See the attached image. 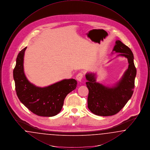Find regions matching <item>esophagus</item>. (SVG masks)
<instances>
[{
    "label": "esophagus",
    "mask_w": 150,
    "mask_h": 150,
    "mask_svg": "<svg viewBox=\"0 0 150 150\" xmlns=\"http://www.w3.org/2000/svg\"><path fill=\"white\" fill-rule=\"evenodd\" d=\"M83 78V74L81 73V72L79 73L77 75V76H76V79H77V80H78V81H79V82H81V81H82Z\"/></svg>",
    "instance_id": "obj_1"
}]
</instances>
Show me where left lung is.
Wrapping results in <instances>:
<instances>
[{
	"instance_id": "1",
	"label": "left lung",
	"mask_w": 150,
	"mask_h": 150,
	"mask_svg": "<svg viewBox=\"0 0 150 150\" xmlns=\"http://www.w3.org/2000/svg\"><path fill=\"white\" fill-rule=\"evenodd\" d=\"M118 53L117 57L127 58L128 69L121 79L112 86H105L97 80V74H86V86L89 90L88 107L94 114L102 116H112L119 112L132 97L137 70L134 64V56L130 49L117 40L111 53Z\"/></svg>"
}]
</instances>
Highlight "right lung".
I'll use <instances>...</instances> for the list:
<instances>
[{
	"instance_id": "1",
	"label": "right lung",
	"mask_w": 150,
	"mask_h": 150,
	"mask_svg": "<svg viewBox=\"0 0 150 150\" xmlns=\"http://www.w3.org/2000/svg\"><path fill=\"white\" fill-rule=\"evenodd\" d=\"M18 53L13 70L16 91L22 103L34 114L40 116L57 115L64 105L66 96L76 89L77 81L74 79H64L50 86H37L26 78L23 68L25 52Z\"/></svg>"
}]
</instances>
